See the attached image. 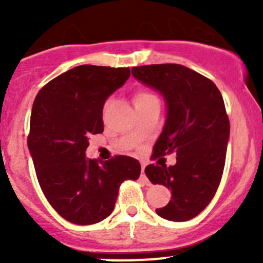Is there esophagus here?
Returning a JSON list of instances; mask_svg holds the SVG:
<instances>
[{
	"instance_id": "34e87169",
	"label": "esophagus",
	"mask_w": 263,
	"mask_h": 263,
	"mask_svg": "<svg viewBox=\"0 0 263 263\" xmlns=\"http://www.w3.org/2000/svg\"><path fill=\"white\" fill-rule=\"evenodd\" d=\"M141 178L144 179V182L146 183V184H148V181H147L146 176H145V164H142V166H141Z\"/></svg>"
}]
</instances>
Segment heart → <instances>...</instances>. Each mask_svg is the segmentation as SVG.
<instances>
[{"mask_svg": "<svg viewBox=\"0 0 263 263\" xmlns=\"http://www.w3.org/2000/svg\"><path fill=\"white\" fill-rule=\"evenodd\" d=\"M153 98H155V97H154L153 94H150V92H147V91H139V92H136V95H135L134 102H135V104H137V103L146 102V100L153 99Z\"/></svg>", "mask_w": 263, "mask_h": 263, "instance_id": "obj_1", "label": "heart"}]
</instances>
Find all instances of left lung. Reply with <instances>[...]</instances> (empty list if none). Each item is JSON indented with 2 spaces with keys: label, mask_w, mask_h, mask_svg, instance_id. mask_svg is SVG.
Instances as JSON below:
<instances>
[{
  "label": "left lung",
  "mask_w": 263,
  "mask_h": 263,
  "mask_svg": "<svg viewBox=\"0 0 263 263\" xmlns=\"http://www.w3.org/2000/svg\"><path fill=\"white\" fill-rule=\"evenodd\" d=\"M131 71L135 79L160 92L166 104L153 159L177 153L176 165L145 168L153 184L172 191V200L156 214L171 221H187L211 202L224 172L230 124L221 92L210 79L176 63Z\"/></svg>",
  "instance_id": "8db88e82"
}]
</instances>
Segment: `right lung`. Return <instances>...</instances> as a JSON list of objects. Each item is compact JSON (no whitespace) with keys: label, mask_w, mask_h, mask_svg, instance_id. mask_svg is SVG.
Returning a JSON list of instances; mask_svg holds the SVG:
<instances>
[{"label":"right lung","mask_w":263,"mask_h":263,"mask_svg":"<svg viewBox=\"0 0 263 263\" xmlns=\"http://www.w3.org/2000/svg\"><path fill=\"white\" fill-rule=\"evenodd\" d=\"M129 75L128 67L78 66L49 81L34 100L28 146L36 178L52 208L72 224L109 216L121 183L140 177L141 165L131 156H85L89 137L104 129L105 100Z\"/></svg>","instance_id":"1"}]
</instances>
